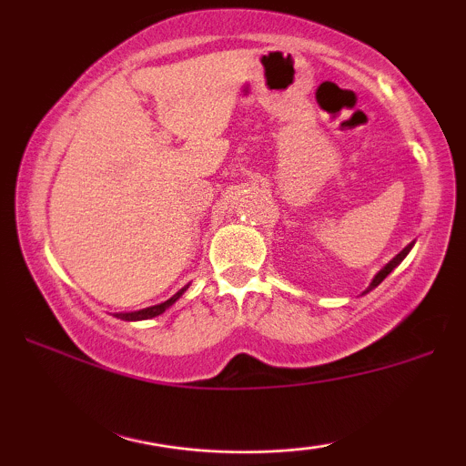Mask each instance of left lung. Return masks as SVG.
<instances>
[{"mask_svg": "<svg viewBox=\"0 0 466 466\" xmlns=\"http://www.w3.org/2000/svg\"><path fill=\"white\" fill-rule=\"evenodd\" d=\"M411 248H414V240H411V243L408 245V248H403V249H400V251H399V254H397V256H394V258H392V260H390V263H388L386 267H381V269H379V271H377V274H374V278H372V282H370V285H368V289H366V291H363V293L372 291V289H374V287H379V285H381V282H383V280H386V276H388V274H392V271H394V269H397V267H399L400 263H403V258H405V256H408V254H410V249H411Z\"/></svg>", "mask_w": 466, "mask_h": 466, "instance_id": "left-lung-1", "label": "left lung"}]
</instances>
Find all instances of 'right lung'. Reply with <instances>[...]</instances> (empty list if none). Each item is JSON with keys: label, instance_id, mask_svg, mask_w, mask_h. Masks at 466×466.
<instances>
[{"label": "right lung", "instance_id": "1", "mask_svg": "<svg viewBox=\"0 0 466 466\" xmlns=\"http://www.w3.org/2000/svg\"><path fill=\"white\" fill-rule=\"evenodd\" d=\"M190 285L181 287L177 293H175L173 298H168V300L162 302V304H155V307H147V309H140V311H131V313H116V318L120 319H127V322H140V319H151V318H157V315H162L166 309L173 307L175 302L179 300L181 296H184V291L188 289Z\"/></svg>", "mask_w": 466, "mask_h": 466}]
</instances>
